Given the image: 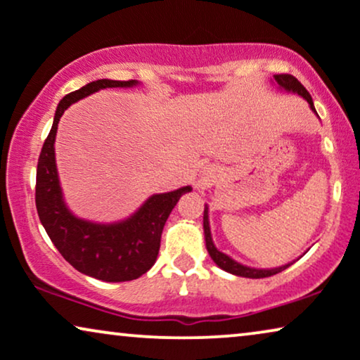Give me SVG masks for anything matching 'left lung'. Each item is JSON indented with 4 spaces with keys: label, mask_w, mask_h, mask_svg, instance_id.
Instances as JSON below:
<instances>
[{
    "label": "left lung",
    "mask_w": 360,
    "mask_h": 360,
    "mask_svg": "<svg viewBox=\"0 0 360 360\" xmlns=\"http://www.w3.org/2000/svg\"><path fill=\"white\" fill-rule=\"evenodd\" d=\"M275 80L276 84L280 85V87H283L285 90H288V92H295L301 95V97L308 100L309 107L313 112L316 113V108L313 105V98H311V95L308 90L303 87V84L300 82L298 79L290 74H276L275 75ZM204 233H205V247H207V252L212 260L217 263V265L222 268V270L232 273V275H237V276H245V278H266V276H271V275H276V273L283 271L288 268L291 263L285 266H280V268H271V270H257V268H250V266H243L240 263H237L236 260H232V258L225 255V253L219 252L217 248H215L214 242H212V237H210V227H209V215H207V207L204 209Z\"/></svg>",
    "instance_id": "8db88e82"
}]
</instances>
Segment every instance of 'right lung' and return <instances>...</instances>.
Here are the masks:
<instances>
[{
  "instance_id": "right-lung-1",
  "label": "right lung",
  "mask_w": 360,
  "mask_h": 360,
  "mask_svg": "<svg viewBox=\"0 0 360 360\" xmlns=\"http://www.w3.org/2000/svg\"><path fill=\"white\" fill-rule=\"evenodd\" d=\"M136 80H95L65 95L57 107L54 123L42 145L36 172V207L41 224L60 255L75 270L102 281H131L155 265L161 233L171 210L191 188L155 194L136 214L118 224L100 225L77 219L65 207L57 177L54 141L57 123L67 107L100 89L133 87Z\"/></svg>"
}]
</instances>
